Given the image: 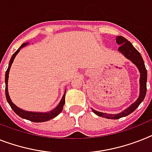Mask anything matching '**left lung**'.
Segmentation results:
<instances>
[{"label": "left lung", "mask_w": 152, "mask_h": 152, "mask_svg": "<svg viewBox=\"0 0 152 152\" xmlns=\"http://www.w3.org/2000/svg\"><path fill=\"white\" fill-rule=\"evenodd\" d=\"M116 42H117V45H120V47L118 48V51L121 54H123L125 58L129 59L138 69L139 72H140V80H139L140 90H139V96L136 100V101L134 102L130 107L123 110L121 113H117V114H110V113L96 111L95 110L92 109L93 112L96 115L112 120H117L121 117H126L134 111L138 107V106L141 104V102L144 100L145 95H146V92H147V70L145 68V62H144L141 54L125 38L122 36H117L116 37Z\"/></svg>", "instance_id": "left-lung-1"}]
</instances>
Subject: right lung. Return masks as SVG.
Wrapping results in <instances>:
<instances>
[{
  "label": "right lung",
  "instance_id": "obj_1",
  "mask_svg": "<svg viewBox=\"0 0 152 152\" xmlns=\"http://www.w3.org/2000/svg\"><path fill=\"white\" fill-rule=\"evenodd\" d=\"M28 42H25L24 44H22L21 45V47L18 49L16 52L13 54V56H11V59H10V62H9L8 68H7V71H6V73H5V95H6V99H7V103L9 104V105L11 106V109L13 110L15 113L16 114L21 117V118H24V119L28 120L32 122H37V123H40V122H45L48 121L49 120L54 118L56 116H58L59 113L62 112V108H63V106L65 104V96H66V90H65V93L62 96V99H61L59 104H58L56 107H55L54 109L52 110L51 111L48 112H35V111H27V110H24L19 108L18 107L15 105L13 102L11 101V98H10V96L8 94V90H7V82H8V77H9V72H10V69L11 67V65L13 63L14 59H15V56H17V54L20 52L21 48H24L25 46H26L27 45H28Z\"/></svg>",
  "mask_w": 152,
  "mask_h": 152
}]
</instances>
